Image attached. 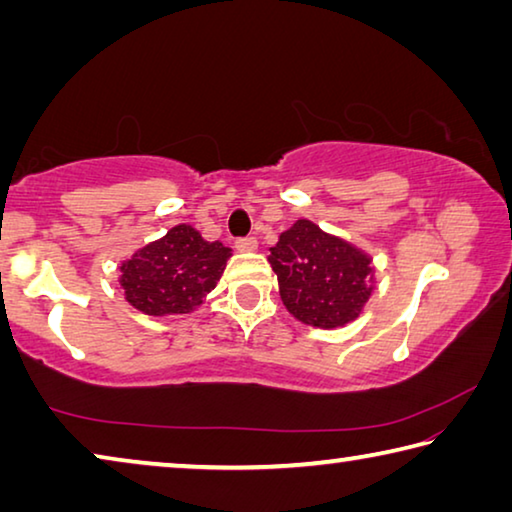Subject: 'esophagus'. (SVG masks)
Wrapping results in <instances>:
<instances>
[{"mask_svg": "<svg viewBox=\"0 0 512 512\" xmlns=\"http://www.w3.org/2000/svg\"><path fill=\"white\" fill-rule=\"evenodd\" d=\"M235 248L239 250V253H253V250H257V239L255 237L237 239L235 241Z\"/></svg>", "mask_w": 512, "mask_h": 512, "instance_id": "obj_1", "label": "esophagus"}]
</instances>
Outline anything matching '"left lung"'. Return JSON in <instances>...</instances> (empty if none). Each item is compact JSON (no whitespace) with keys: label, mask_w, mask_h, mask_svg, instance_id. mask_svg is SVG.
<instances>
[{"label":"left lung","mask_w":512,"mask_h":512,"mask_svg":"<svg viewBox=\"0 0 512 512\" xmlns=\"http://www.w3.org/2000/svg\"><path fill=\"white\" fill-rule=\"evenodd\" d=\"M268 262L277 275L284 307L305 325H348L372 293V259L307 219H298L282 232Z\"/></svg>","instance_id":"left-lung-1"}]
</instances>
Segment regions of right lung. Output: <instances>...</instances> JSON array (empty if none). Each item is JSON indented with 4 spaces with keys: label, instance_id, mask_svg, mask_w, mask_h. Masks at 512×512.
Here are the masks:
<instances>
[{
    "label": "right lung",
    "instance_id": "1",
    "mask_svg": "<svg viewBox=\"0 0 512 512\" xmlns=\"http://www.w3.org/2000/svg\"><path fill=\"white\" fill-rule=\"evenodd\" d=\"M230 255L221 241H205L192 225L180 223L121 262L119 284L142 314H189L216 287Z\"/></svg>",
    "mask_w": 512,
    "mask_h": 512
}]
</instances>
